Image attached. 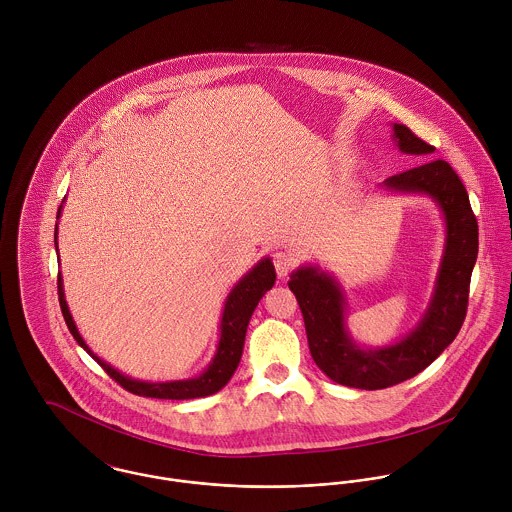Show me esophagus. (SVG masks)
Segmentation results:
<instances>
[{
    "instance_id": "esophagus-1",
    "label": "esophagus",
    "mask_w": 512,
    "mask_h": 512,
    "mask_svg": "<svg viewBox=\"0 0 512 512\" xmlns=\"http://www.w3.org/2000/svg\"><path fill=\"white\" fill-rule=\"evenodd\" d=\"M274 266H276L278 278H286L290 274V270L295 266V256H293L292 252H276L274 254Z\"/></svg>"
}]
</instances>
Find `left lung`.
<instances>
[{"instance_id":"left-lung-1","label":"left lung","mask_w":512,"mask_h":512,"mask_svg":"<svg viewBox=\"0 0 512 512\" xmlns=\"http://www.w3.org/2000/svg\"><path fill=\"white\" fill-rule=\"evenodd\" d=\"M392 140L402 153L422 159L436 149L402 124L392 126ZM382 187L390 193L430 197L445 222L436 286L418 325L392 345L363 347L349 333L347 299L333 274L309 264L293 270L288 282L303 313L315 365L333 382L361 390L388 388L416 376L457 337L467 313L469 282L479 250V226L469 195L447 161H426L388 177Z\"/></svg>"}]
</instances>
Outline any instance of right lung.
Returning <instances> with one entry per match:
<instances>
[{
    "label": "right lung",
    "instance_id": "right-lung-1",
    "mask_svg": "<svg viewBox=\"0 0 512 512\" xmlns=\"http://www.w3.org/2000/svg\"><path fill=\"white\" fill-rule=\"evenodd\" d=\"M63 205L59 207L57 219L61 217ZM57 230L59 224H55V248H57ZM276 284V270L270 258H262L250 272H246L228 293L224 307H222V317H220V337L217 345V353L209 366L193 378H183V380H165V382H149V380H138L132 378L118 368L108 365L102 361L94 351L86 345L82 335L76 329L69 303L65 299V288H63V278L59 272V301H61V311L67 321L69 331L73 333L74 341L102 366L120 386H124L128 392L146 396V398H163V400H191V398H205L220 388L226 386L234 370L238 368L242 349H244V339H246V329L250 323V317L262 299V295L272 290Z\"/></svg>",
    "mask_w": 512,
    "mask_h": 512
}]
</instances>
